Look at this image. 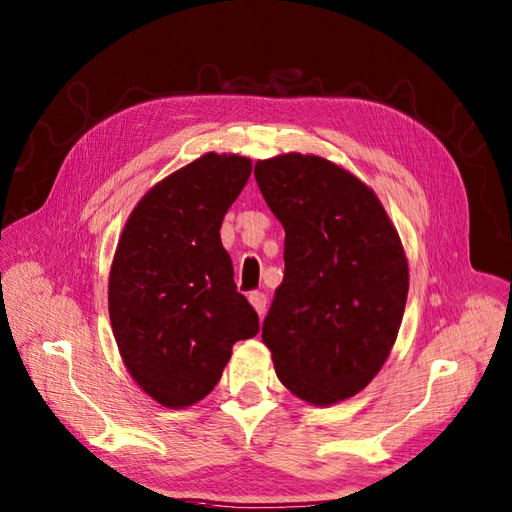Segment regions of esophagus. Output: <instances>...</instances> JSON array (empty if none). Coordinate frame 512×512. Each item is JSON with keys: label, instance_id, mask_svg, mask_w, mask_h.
Segmentation results:
<instances>
[{"label": "esophagus", "instance_id": "esophagus-1", "mask_svg": "<svg viewBox=\"0 0 512 512\" xmlns=\"http://www.w3.org/2000/svg\"><path fill=\"white\" fill-rule=\"evenodd\" d=\"M248 300H251V305L255 307V311H257V316L261 318L266 313V305H268V298H266V294H261V292H251L248 294Z\"/></svg>", "mask_w": 512, "mask_h": 512}]
</instances>
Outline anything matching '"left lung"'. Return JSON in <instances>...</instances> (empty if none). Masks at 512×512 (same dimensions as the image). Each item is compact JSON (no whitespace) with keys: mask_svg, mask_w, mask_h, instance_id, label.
Returning <instances> with one entry per match:
<instances>
[{"mask_svg":"<svg viewBox=\"0 0 512 512\" xmlns=\"http://www.w3.org/2000/svg\"><path fill=\"white\" fill-rule=\"evenodd\" d=\"M285 229V274L261 339L294 396L329 406L357 396L396 344L409 294L400 235L370 186L320 155L255 164Z\"/></svg>","mask_w":512,"mask_h":512,"instance_id":"obj_1","label":"left lung"}]
</instances>
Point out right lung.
<instances>
[{
  "label": "right lung",
  "instance_id": "add662e5",
  "mask_svg": "<svg viewBox=\"0 0 512 512\" xmlns=\"http://www.w3.org/2000/svg\"><path fill=\"white\" fill-rule=\"evenodd\" d=\"M251 170L242 155H201L142 196L116 244L112 333L131 378L166 409L203 400L233 344L259 333L220 242L222 218Z\"/></svg>",
  "mask_w": 512,
  "mask_h": 512
}]
</instances>
